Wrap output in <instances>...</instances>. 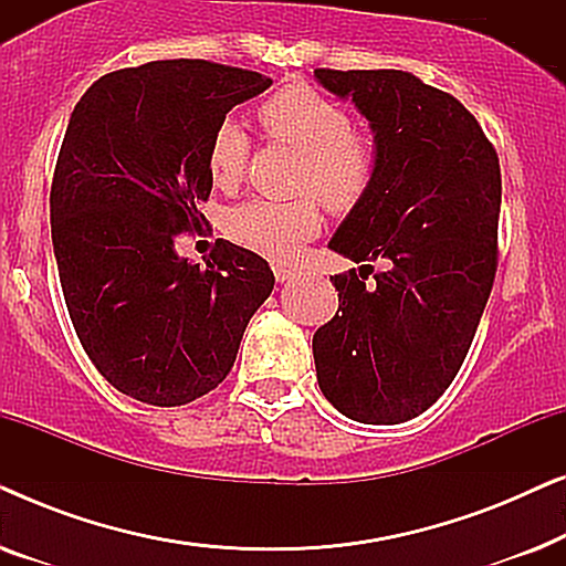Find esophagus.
<instances>
[{"mask_svg":"<svg viewBox=\"0 0 566 566\" xmlns=\"http://www.w3.org/2000/svg\"><path fill=\"white\" fill-rule=\"evenodd\" d=\"M275 270V281L277 283H285L289 281V277L293 275V270L291 268H283V265H277V268H273Z\"/></svg>","mask_w":566,"mask_h":566,"instance_id":"34e87169","label":"esophagus"}]
</instances>
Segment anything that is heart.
<instances>
[{
  "label": "heart",
  "mask_w": 566,
  "mask_h": 566,
  "mask_svg": "<svg viewBox=\"0 0 566 566\" xmlns=\"http://www.w3.org/2000/svg\"><path fill=\"white\" fill-rule=\"evenodd\" d=\"M260 123L275 142L306 157L298 190L314 192L329 211H350L366 196L376 172L374 146L353 134L350 115L304 84H289L260 105ZM250 136L237 120H221L208 142V175L216 188L229 190L244 177ZM314 200H247L231 208L227 231L234 242L268 258L285 260L301 242L319 231Z\"/></svg>",
  "instance_id": "heart-1"
}]
</instances>
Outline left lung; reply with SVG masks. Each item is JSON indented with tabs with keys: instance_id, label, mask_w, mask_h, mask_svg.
I'll use <instances>...</instances> for the list:
<instances>
[{
	"instance_id": "left-lung-1",
	"label": "left lung",
	"mask_w": 566,
	"mask_h": 566,
	"mask_svg": "<svg viewBox=\"0 0 566 566\" xmlns=\"http://www.w3.org/2000/svg\"><path fill=\"white\" fill-rule=\"evenodd\" d=\"M314 76L358 107L376 157L368 192L329 239L360 268L332 277L339 306L314 332L316 381L350 420L399 424L451 386L484 314L497 270L500 161L474 115L415 74Z\"/></svg>"
}]
</instances>
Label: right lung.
Wrapping results in <instances>:
<instances>
[{"mask_svg":"<svg viewBox=\"0 0 566 566\" xmlns=\"http://www.w3.org/2000/svg\"><path fill=\"white\" fill-rule=\"evenodd\" d=\"M273 80L198 59L105 74L69 118L51 188V237L76 337L115 389L180 407L216 389L275 277L227 239L206 268L175 250L211 196L208 142Z\"/></svg>","mask_w":566,"mask_h":566,"instance_id":"right-lung-1","label":"right lung"}]
</instances>
